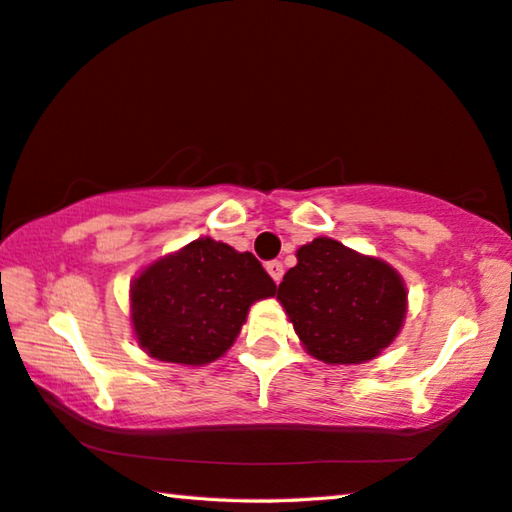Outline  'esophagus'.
Instances as JSON below:
<instances>
[{
	"label": "esophagus",
	"mask_w": 512,
	"mask_h": 512,
	"mask_svg": "<svg viewBox=\"0 0 512 512\" xmlns=\"http://www.w3.org/2000/svg\"><path fill=\"white\" fill-rule=\"evenodd\" d=\"M266 271H268V275L273 277L275 284H280V282H282V275H284V266H282V262H277V259H273V262H268V264H266Z\"/></svg>",
	"instance_id": "1"
}]
</instances>
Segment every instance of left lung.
<instances>
[{
    "label": "left lung",
    "instance_id": "left-lung-1",
    "mask_svg": "<svg viewBox=\"0 0 512 512\" xmlns=\"http://www.w3.org/2000/svg\"><path fill=\"white\" fill-rule=\"evenodd\" d=\"M277 300L311 356L331 365L376 358L401 331L405 284L392 266L320 237L297 250Z\"/></svg>",
    "mask_w": 512,
    "mask_h": 512
}]
</instances>
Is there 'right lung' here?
Segmentation results:
<instances>
[{"label": "right lung", "mask_w": 512, "mask_h": 512, "mask_svg": "<svg viewBox=\"0 0 512 512\" xmlns=\"http://www.w3.org/2000/svg\"><path fill=\"white\" fill-rule=\"evenodd\" d=\"M275 295V282L253 253L197 239L138 275L132 322L152 358L206 365L235 342L250 304Z\"/></svg>", "instance_id": "right-lung-1"}]
</instances>
